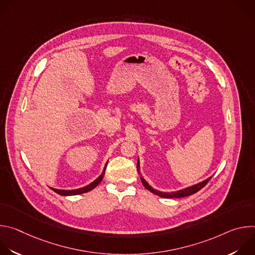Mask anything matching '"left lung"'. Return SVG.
<instances>
[{
  "label": "left lung",
  "mask_w": 255,
  "mask_h": 255,
  "mask_svg": "<svg viewBox=\"0 0 255 255\" xmlns=\"http://www.w3.org/2000/svg\"><path fill=\"white\" fill-rule=\"evenodd\" d=\"M139 158H138V161H137V171L139 173V170H140V165H139ZM141 178V181L143 186L145 187V189H147L148 191H150L151 193H153L154 195L156 196H159L161 198H164V199H168V198H184V197H188V196H191L197 192H199L201 189H203L208 183L209 180L212 178V176L208 177L207 179L201 181V183L197 184V185H194L192 187H189V188H186L184 190H179L177 192H171V193H164V192H160V191H157V190H154L153 188H151L146 180H145L142 176H140Z\"/></svg>",
  "instance_id": "left-lung-1"
}]
</instances>
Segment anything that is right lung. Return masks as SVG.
Instances as JSON below:
<instances>
[{"instance_id": "add662e5", "label": "right lung", "mask_w": 255, "mask_h": 255, "mask_svg": "<svg viewBox=\"0 0 255 255\" xmlns=\"http://www.w3.org/2000/svg\"><path fill=\"white\" fill-rule=\"evenodd\" d=\"M106 166H107V163L105 165V168L102 172V174L96 179L94 180L93 183H91L90 185H88L87 187H84L82 189H78V190H71V191H64V190H57V189H53V188H50L53 192H55L56 194L60 195V196H76V195H81V194H84V193H88L90 191H92L93 189H95L100 183L101 180L103 179L104 177V174H105V170H106Z\"/></svg>"}]
</instances>
